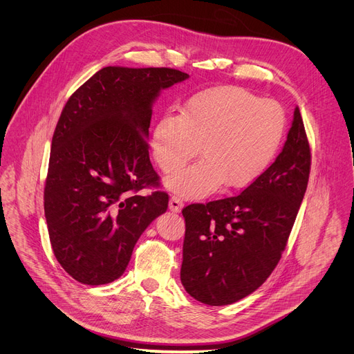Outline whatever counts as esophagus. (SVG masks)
Returning <instances> with one entry per match:
<instances>
[{"label": "esophagus", "instance_id": "esophagus-1", "mask_svg": "<svg viewBox=\"0 0 354 354\" xmlns=\"http://www.w3.org/2000/svg\"><path fill=\"white\" fill-rule=\"evenodd\" d=\"M182 206H183V201H182L180 197H178V196H172V197H171V200H169V210H171V212L179 213L180 209H182Z\"/></svg>", "mask_w": 354, "mask_h": 354}]
</instances>
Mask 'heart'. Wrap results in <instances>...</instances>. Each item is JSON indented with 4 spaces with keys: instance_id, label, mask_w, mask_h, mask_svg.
I'll return each mask as SVG.
<instances>
[{
    "instance_id": "1",
    "label": "heart",
    "mask_w": 354,
    "mask_h": 354,
    "mask_svg": "<svg viewBox=\"0 0 354 354\" xmlns=\"http://www.w3.org/2000/svg\"><path fill=\"white\" fill-rule=\"evenodd\" d=\"M286 112L273 99L241 86H213L192 95L180 115H164L151 133L158 167L174 174L197 151L203 160L167 180L169 189L201 197L221 185L254 183L276 157L286 131Z\"/></svg>"
}]
</instances>
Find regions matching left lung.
<instances>
[{
    "label": "left lung",
    "instance_id": "left-lung-1",
    "mask_svg": "<svg viewBox=\"0 0 354 354\" xmlns=\"http://www.w3.org/2000/svg\"><path fill=\"white\" fill-rule=\"evenodd\" d=\"M311 149L295 108L276 161L242 193L182 210L180 281L207 306H227L259 288L277 266L304 198Z\"/></svg>",
    "mask_w": 354,
    "mask_h": 354
}]
</instances>
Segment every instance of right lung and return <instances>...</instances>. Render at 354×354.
<instances>
[{"instance_id":"1","label":"right lung","mask_w":354,"mask_h":354,"mask_svg":"<svg viewBox=\"0 0 354 354\" xmlns=\"http://www.w3.org/2000/svg\"><path fill=\"white\" fill-rule=\"evenodd\" d=\"M174 68L105 67L67 100L57 122L44 185L55 257L88 286L119 279L140 235L168 209L148 154L153 104L187 80Z\"/></svg>"}]
</instances>
